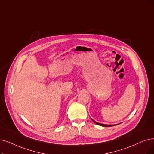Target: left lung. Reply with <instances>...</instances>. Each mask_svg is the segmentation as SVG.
<instances>
[{
	"instance_id": "1",
	"label": "left lung",
	"mask_w": 154,
	"mask_h": 154,
	"mask_svg": "<svg viewBox=\"0 0 154 154\" xmlns=\"http://www.w3.org/2000/svg\"><path fill=\"white\" fill-rule=\"evenodd\" d=\"M91 120L93 121L95 124H97L98 125H100L101 126H103V127H110V126H116V125H119V124H117V125H105V124H102V123H99V122H96L95 121H94V119H91Z\"/></svg>"
}]
</instances>
